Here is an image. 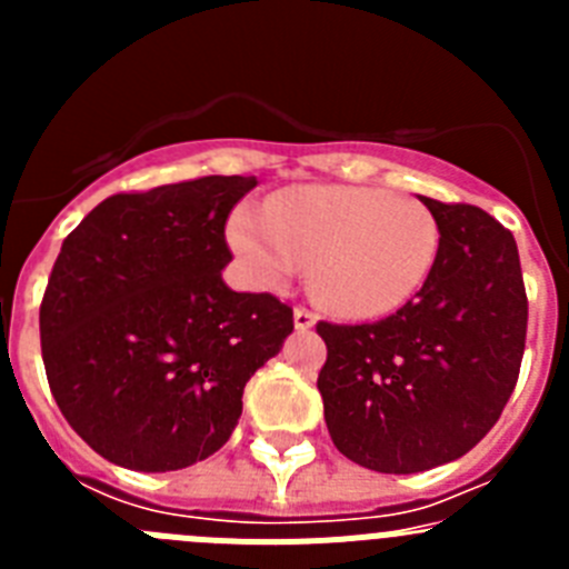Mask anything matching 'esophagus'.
<instances>
[{"instance_id": "obj_1", "label": "esophagus", "mask_w": 569, "mask_h": 569, "mask_svg": "<svg viewBox=\"0 0 569 569\" xmlns=\"http://www.w3.org/2000/svg\"><path fill=\"white\" fill-rule=\"evenodd\" d=\"M293 325H296V330H310L316 325V316L310 313V310H305V308H296L293 310Z\"/></svg>"}]
</instances>
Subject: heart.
<instances>
[{"label":"heart","mask_w":569,"mask_h":569,"mask_svg":"<svg viewBox=\"0 0 569 569\" xmlns=\"http://www.w3.org/2000/svg\"><path fill=\"white\" fill-rule=\"evenodd\" d=\"M228 244L250 284L279 290L313 256V290L347 319L390 316L425 288L439 253V224L425 204L381 188L299 184L264 213L230 216Z\"/></svg>","instance_id":"b5f03b06"}]
</instances>
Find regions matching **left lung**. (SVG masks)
Returning <instances> with one entry per match:
<instances>
[{
	"label": "left lung",
	"mask_w": 569,
	"mask_h": 569,
	"mask_svg": "<svg viewBox=\"0 0 569 569\" xmlns=\"http://www.w3.org/2000/svg\"><path fill=\"white\" fill-rule=\"evenodd\" d=\"M439 224L433 273L373 325L319 321L325 421L339 453L376 472L456 461L499 421L527 336L516 239L472 204L419 196Z\"/></svg>",
	"instance_id": "left-lung-1"
}]
</instances>
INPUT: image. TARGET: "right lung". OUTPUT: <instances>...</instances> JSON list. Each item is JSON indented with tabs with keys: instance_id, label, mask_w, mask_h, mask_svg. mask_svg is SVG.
<instances>
[{
	"instance_id": "1",
	"label": "right lung",
	"mask_w": 569,
	"mask_h": 569,
	"mask_svg": "<svg viewBox=\"0 0 569 569\" xmlns=\"http://www.w3.org/2000/svg\"><path fill=\"white\" fill-rule=\"evenodd\" d=\"M256 176L116 193L62 241L39 333L50 393L99 456L182 470L239 425L250 376L293 333L270 293L230 290L224 222Z\"/></svg>"
}]
</instances>
